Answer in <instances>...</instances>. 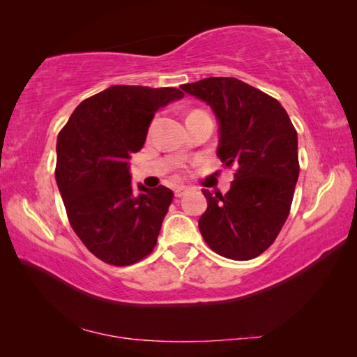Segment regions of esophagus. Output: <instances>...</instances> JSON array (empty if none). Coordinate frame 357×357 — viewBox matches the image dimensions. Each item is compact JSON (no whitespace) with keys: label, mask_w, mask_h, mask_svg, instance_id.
Masks as SVG:
<instances>
[{"label":"esophagus","mask_w":357,"mask_h":357,"mask_svg":"<svg viewBox=\"0 0 357 357\" xmlns=\"http://www.w3.org/2000/svg\"><path fill=\"white\" fill-rule=\"evenodd\" d=\"M187 187H184V185H181V187H176V189H174V195H176L178 198H181V197H184L185 193H187Z\"/></svg>","instance_id":"34e87169"}]
</instances>
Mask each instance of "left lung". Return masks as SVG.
<instances>
[{"mask_svg": "<svg viewBox=\"0 0 357 357\" xmlns=\"http://www.w3.org/2000/svg\"><path fill=\"white\" fill-rule=\"evenodd\" d=\"M219 119L222 164L234 168L225 195L203 189L208 208L198 220L203 239L219 255L245 261L279 236L299 176L298 132L280 102L233 77L183 84Z\"/></svg>", "mask_w": 357, "mask_h": 357, "instance_id": "left-lung-1", "label": "left lung"}]
</instances>
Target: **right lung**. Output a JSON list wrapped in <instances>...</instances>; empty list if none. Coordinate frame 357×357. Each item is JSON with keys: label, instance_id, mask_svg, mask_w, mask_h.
Returning a JSON list of instances; mask_svg holds the SVG:
<instances>
[{"label": "right lung", "instance_id": "obj_1", "mask_svg": "<svg viewBox=\"0 0 357 357\" xmlns=\"http://www.w3.org/2000/svg\"><path fill=\"white\" fill-rule=\"evenodd\" d=\"M184 96L178 88L116 84L84 99L58 135L56 183L72 229L104 263L148 257L173 202L165 185L130 184L129 160L143 148L154 113Z\"/></svg>", "mask_w": 357, "mask_h": 357}]
</instances>
